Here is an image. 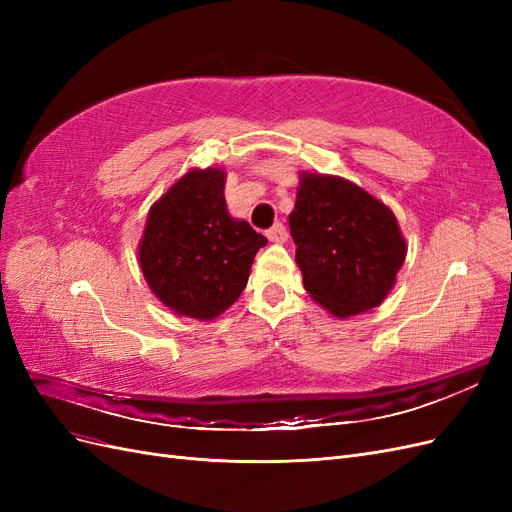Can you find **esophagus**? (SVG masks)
Segmentation results:
<instances>
[{"label":"esophagus","instance_id":"1","mask_svg":"<svg viewBox=\"0 0 512 512\" xmlns=\"http://www.w3.org/2000/svg\"><path fill=\"white\" fill-rule=\"evenodd\" d=\"M267 239L271 243H284L288 239V232H286V226L284 224H273L269 230H267Z\"/></svg>","mask_w":512,"mask_h":512}]
</instances>
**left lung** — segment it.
I'll list each match as a JSON object with an SVG mask.
<instances>
[{
  "label": "left lung",
  "instance_id": "left-lung-1",
  "mask_svg": "<svg viewBox=\"0 0 512 512\" xmlns=\"http://www.w3.org/2000/svg\"><path fill=\"white\" fill-rule=\"evenodd\" d=\"M288 222L303 286L335 318L378 307L395 286L406 239L393 211L356 183L301 173Z\"/></svg>",
  "mask_w": 512,
  "mask_h": 512
}]
</instances>
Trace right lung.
<instances>
[{
	"label": "right lung",
	"instance_id": "1",
	"mask_svg": "<svg viewBox=\"0 0 512 512\" xmlns=\"http://www.w3.org/2000/svg\"><path fill=\"white\" fill-rule=\"evenodd\" d=\"M226 173L192 168L153 203L138 262L151 292L177 316L213 320L239 299L267 239L230 218Z\"/></svg>",
	"mask_w": 512,
	"mask_h": 512
}]
</instances>
